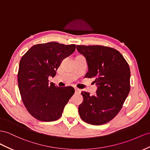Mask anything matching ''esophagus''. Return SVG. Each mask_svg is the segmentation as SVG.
I'll return each mask as SVG.
<instances>
[{
  "instance_id": "34e87169",
  "label": "esophagus",
  "mask_w": 150,
  "mask_h": 150,
  "mask_svg": "<svg viewBox=\"0 0 150 150\" xmlns=\"http://www.w3.org/2000/svg\"><path fill=\"white\" fill-rule=\"evenodd\" d=\"M75 93L76 94H80L81 93V91H80L79 89H77V88H75Z\"/></svg>"
}]
</instances>
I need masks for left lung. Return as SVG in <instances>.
<instances>
[{
    "mask_svg": "<svg viewBox=\"0 0 150 150\" xmlns=\"http://www.w3.org/2000/svg\"><path fill=\"white\" fill-rule=\"evenodd\" d=\"M86 57L87 78H94L96 94L82 92L83 101L79 106L82 120L100 125L112 120L120 112L130 91L129 64L117 50L103 45H76Z\"/></svg>",
    "mask_w": 150,
    "mask_h": 150,
    "instance_id": "8db88e82",
    "label": "left lung"
}]
</instances>
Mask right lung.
Wrapping results in <instances>:
<instances>
[{"instance_id": "add662e5", "label": "right lung", "mask_w": 150, "mask_h": 150, "mask_svg": "<svg viewBox=\"0 0 150 150\" xmlns=\"http://www.w3.org/2000/svg\"><path fill=\"white\" fill-rule=\"evenodd\" d=\"M75 47L56 42L36 44L21 57L18 73L19 90L26 110L37 120L59 119L74 95V87H56L49 83L48 78L56 75L61 63L75 51Z\"/></svg>"}]
</instances>
